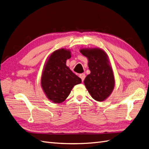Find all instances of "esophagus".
Listing matches in <instances>:
<instances>
[{
    "mask_svg": "<svg viewBox=\"0 0 149 149\" xmlns=\"http://www.w3.org/2000/svg\"><path fill=\"white\" fill-rule=\"evenodd\" d=\"M79 77L81 78V79L82 81H83L84 78H85V77H86V75H85L84 73H81V74H79Z\"/></svg>",
    "mask_w": 149,
    "mask_h": 149,
    "instance_id": "obj_1",
    "label": "esophagus"
}]
</instances>
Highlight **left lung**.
Here are the masks:
<instances>
[{"label": "left lung", "instance_id": "obj_1", "mask_svg": "<svg viewBox=\"0 0 149 149\" xmlns=\"http://www.w3.org/2000/svg\"><path fill=\"white\" fill-rule=\"evenodd\" d=\"M82 55L88 60L91 73L87 75L84 83L91 97L97 101H104L114 88L115 79L107 53L98 48H83Z\"/></svg>", "mask_w": 149, "mask_h": 149}]
</instances>
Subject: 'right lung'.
<instances>
[{"label":"right lung","mask_w":149,"mask_h":149,"mask_svg":"<svg viewBox=\"0 0 149 149\" xmlns=\"http://www.w3.org/2000/svg\"><path fill=\"white\" fill-rule=\"evenodd\" d=\"M69 49L61 48L53 52L45 65L41 86L49 100L55 103L63 102L74 86L81 83V79L66 65L71 58Z\"/></svg>","instance_id":"right-lung-1"}]
</instances>
